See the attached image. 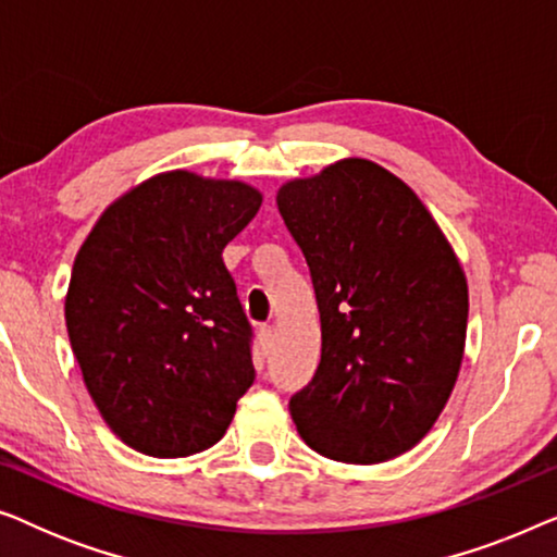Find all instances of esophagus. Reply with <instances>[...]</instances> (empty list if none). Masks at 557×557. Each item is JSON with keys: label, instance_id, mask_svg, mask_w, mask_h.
<instances>
[{"label": "esophagus", "instance_id": "esophagus-1", "mask_svg": "<svg viewBox=\"0 0 557 557\" xmlns=\"http://www.w3.org/2000/svg\"><path fill=\"white\" fill-rule=\"evenodd\" d=\"M258 337H261V345H263V349H271V345H273V337H276V330H273L271 324H263L261 330H258Z\"/></svg>", "mask_w": 557, "mask_h": 557}]
</instances>
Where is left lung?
Listing matches in <instances>:
<instances>
[{
	"label": "left lung",
	"mask_w": 557,
	"mask_h": 557,
	"mask_svg": "<svg viewBox=\"0 0 557 557\" xmlns=\"http://www.w3.org/2000/svg\"><path fill=\"white\" fill-rule=\"evenodd\" d=\"M322 322V360L288 410L322 456L380 463L433 429L459 377L469 286L459 256L400 177L347 157L278 187Z\"/></svg>",
	"instance_id": "1"
}]
</instances>
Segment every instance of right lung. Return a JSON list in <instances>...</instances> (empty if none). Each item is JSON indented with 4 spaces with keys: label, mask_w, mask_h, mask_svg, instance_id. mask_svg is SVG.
<instances>
[{
    "label": "right lung",
    "mask_w": 557,
    "mask_h": 557,
    "mask_svg": "<svg viewBox=\"0 0 557 557\" xmlns=\"http://www.w3.org/2000/svg\"><path fill=\"white\" fill-rule=\"evenodd\" d=\"M261 189L159 172L101 212L75 256L67 337L106 425L154 459L215 446L253 385L250 324L223 248Z\"/></svg>",
    "instance_id": "right-lung-1"
}]
</instances>
